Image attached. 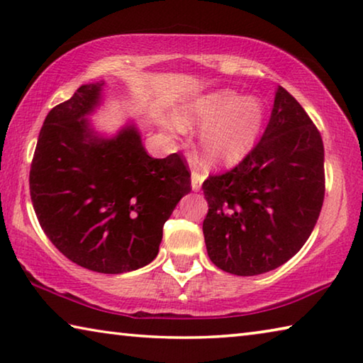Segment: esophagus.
I'll list each match as a JSON object with an SVG mask.
<instances>
[{
  "instance_id": "obj_1",
  "label": "esophagus",
  "mask_w": 363,
  "mask_h": 363,
  "mask_svg": "<svg viewBox=\"0 0 363 363\" xmlns=\"http://www.w3.org/2000/svg\"><path fill=\"white\" fill-rule=\"evenodd\" d=\"M205 181V176H201L199 171H194L192 173V190L194 192H199L201 189V184Z\"/></svg>"
}]
</instances>
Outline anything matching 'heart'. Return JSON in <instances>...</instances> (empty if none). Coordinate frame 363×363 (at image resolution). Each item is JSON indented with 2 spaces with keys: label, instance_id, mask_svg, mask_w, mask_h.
Wrapping results in <instances>:
<instances>
[{
  "label": "heart",
  "instance_id": "obj_1",
  "mask_svg": "<svg viewBox=\"0 0 363 363\" xmlns=\"http://www.w3.org/2000/svg\"><path fill=\"white\" fill-rule=\"evenodd\" d=\"M174 120L181 130L200 128V153L208 164H233L247 157L259 139L266 106L256 96L218 89L182 104Z\"/></svg>",
  "mask_w": 363,
  "mask_h": 363
}]
</instances>
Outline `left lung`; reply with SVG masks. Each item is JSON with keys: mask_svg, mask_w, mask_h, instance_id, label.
Returning <instances> with one entry per match:
<instances>
[{"mask_svg": "<svg viewBox=\"0 0 363 363\" xmlns=\"http://www.w3.org/2000/svg\"><path fill=\"white\" fill-rule=\"evenodd\" d=\"M323 143L299 102L279 86L269 125L235 168L203 182L206 251L233 275L277 269L303 248L325 195Z\"/></svg>", "mask_w": 363, "mask_h": 363, "instance_id": "1", "label": "left lung"}]
</instances>
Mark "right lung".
<instances>
[{"label":"right lung","mask_w":363,"mask_h":363,"mask_svg":"<svg viewBox=\"0 0 363 363\" xmlns=\"http://www.w3.org/2000/svg\"><path fill=\"white\" fill-rule=\"evenodd\" d=\"M104 82L79 86L48 113L38 136L30 196L49 240L72 262L101 274L131 272L155 259L163 224L190 187L177 153L152 158L126 123L112 138L86 118Z\"/></svg>","instance_id":"add662e5"}]
</instances>
